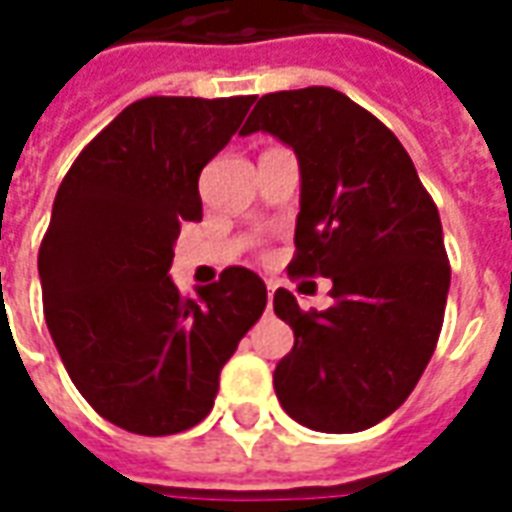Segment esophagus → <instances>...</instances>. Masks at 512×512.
I'll use <instances>...</instances> for the list:
<instances>
[{"label": "esophagus", "instance_id": "esophagus-1", "mask_svg": "<svg viewBox=\"0 0 512 512\" xmlns=\"http://www.w3.org/2000/svg\"><path fill=\"white\" fill-rule=\"evenodd\" d=\"M271 301H274V285L268 282V310H271Z\"/></svg>", "mask_w": 512, "mask_h": 512}]
</instances>
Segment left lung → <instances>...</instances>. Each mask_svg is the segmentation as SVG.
Segmentation results:
<instances>
[{
	"mask_svg": "<svg viewBox=\"0 0 512 512\" xmlns=\"http://www.w3.org/2000/svg\"><path fill=\"white\" fill-rule=\"evenodd\" d=\"M268 131L299 156L290 277L332 279V307L274 293L293 351L274 370L282 408L321 433L378 425L417 386L439 343L450 260L436 202L389 128L332 87L263 95L241 134Z\"/></svg>",
	"mask_w": 512,
	"mask_h": 512,
	"instance_id": "left-lung-1",
	"label": "left lung"
}]
</instances>
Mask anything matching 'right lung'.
Returning a JSON list of instances; mask_svg holds the SVG:
<instances>
[{"label": "right lung", "mask_w": 512, "mask_h": 512, "mask_svg": "<svg viewBox=\"0 0 512 512\" xmlns=\"http://www.w3.org/2000/svg\"><path fill=\"white\" fill-rule=\"evenodd\" d=\"M255 95H153L126 106L76 156L40 241L43 315L68 376L117 428L172 436L211 414L219 373L266 310L241 266L183 296L180 224L200 222V172Z\"/></svg>", "instance_id": "1"}]
</instances>
